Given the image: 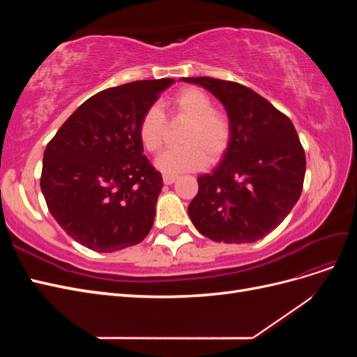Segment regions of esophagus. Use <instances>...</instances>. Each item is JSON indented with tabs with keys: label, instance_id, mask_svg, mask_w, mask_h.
Masks as SVG:
<instances>
[{
	"label": "esophagus",
	"instance_id": "esophagus-1",
	"mask_svg": "<svg viewBox=\"0 0 357 357\" xmlns=\"http://www.w3.org/2000/svg\"><path fill=\"white\" fill-rule=\"evenodd\" d=\"M162 178H164V183H165V185H172V183H174V181L177 180V177H176V176H164Z\"/></svg>",
	"mask_w": 357,
	"mask_h": 357
}]
</instances>
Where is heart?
<instances>
[{"label":"heart","mask_w":357,"mask_h":357,"mask_svg":"<svg viewBox=\"0 0 357 357\" xmlns=\"http://www.w3.org/2000/svg\"><path fill=\"white\" fill-rule=\"evenodd\" d=\"M172 117L183 119L188 126L181 134L178 149L167 150L158 156L155 165L167 176L198 171L218 162L231 143V122L225 113L214 110L213 100L199 88H185L168 101ZM167 119L158 105L144 112L138 123V138L150 153H158L164 146Z\"/></svg>","instance_id":"heart-1"}]
</instances>
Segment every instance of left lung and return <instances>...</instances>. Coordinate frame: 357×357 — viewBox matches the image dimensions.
Masks as SVG:
<instances>
[{
	"label": "left lung",
	"mask_w": 357,
	"mask_h": 357,
	"mask_svg": "<svg viewBox=\"0 0 357 357\" xmlns=\"http://www.w3.org/2000/svg\"><path fill=\"white\" fill-rule=\"evenodd\" d=\"M225 107L231 143L219 165L198 177L188 213L218 243H255L284 220L301 197L305 153L290 119L255 91L211 77H183Z\"/></svg>",
	"instance_id": "left-lung-1"
}]
</instances>
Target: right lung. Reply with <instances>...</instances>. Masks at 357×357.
Wrapping results in <instances>:
<instances>
[{"label": "right lung", "mask_w": 357, "mask_h": 357, "mask_svg": "<svg viewBox=\"0 0 357 357\" xmlns=\"http://www.w3.org/2000/svg\"><path fill=\"white\" fill-rule=\"evenodd\" d=\"M174 79L101 91L75 110L43 156L40 186L73 240L112 253L142 243L153 226L162 176L143 155L138 123Z\"/></svg>", "instance_id": "1"}]
</instances>
